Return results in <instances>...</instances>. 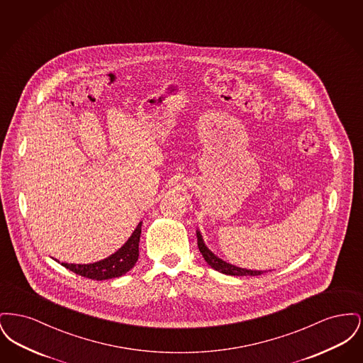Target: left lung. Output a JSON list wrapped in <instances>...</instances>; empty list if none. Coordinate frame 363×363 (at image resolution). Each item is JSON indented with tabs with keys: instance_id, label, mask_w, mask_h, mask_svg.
I'll list each match as a JSON object with an SVG mask.
<instances>
[{
	"instance_id": "8db88e82",
	"label": "left lung",
	"mask_w": 363,
	"mask_h": 363,
	"mask_svg": "<svg viewBox=\"0 0 363 363\" xmlns=\"http://www.w3.org/2000/svg\"><path fill=\"white\" fill-rule=\"evenodd\" d=\"M196 234H197V245H199L200 253L203 255V257L207 261L208 265H211V268H213L215 271H218L220 274H225V275H231V277H259V275L265 272V271H255V269L241 268V267L233 265V264L227 262L225 259L218 257L215 253H212L208 249L206 242L203 240V235H201L200 230H197Z\"/></svg>"
}]
</instances>
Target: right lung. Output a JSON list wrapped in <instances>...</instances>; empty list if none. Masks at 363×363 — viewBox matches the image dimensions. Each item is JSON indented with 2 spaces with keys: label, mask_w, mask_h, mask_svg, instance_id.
<instances>
[{
  "label": "right lung",
  "mask_w": 363,
  "mask_h": 363,
  "mask_svg": "<svg viewBox=\"0 0 363 363\" xmlns=\"http://www.w3.org/2000/svg\"><path fill=\"white\" fill-rule=\"evenodd\" d=\"M141 225L143 222L138 223L129 240L125 242L116 253L106 259L92 264H61L72 272L94 280H107L122 277L135 267L138 259V242L141 234Z\"/></svg>",
  "instance_id": "add662e5"
}]
</instances>
